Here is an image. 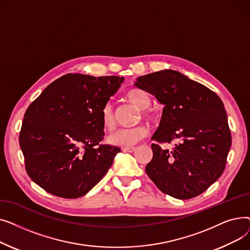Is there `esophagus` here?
<instances>
[{"mask_svg": "<svg viewBox=\"0 0 250 250\" xmlns=\"http://www.w3.org/2000/svg\"><path fill=\"white\" fill-rule=\"evenodd\" d=\"M124 152H128V153H132V152H134L135 150H136V148H134V147H129V148H123L122 149Z\"/></svg>", "mask_w": 250, "mask_h": 250, "instance_id": "1", "label": "esophagus"}]
</instances>
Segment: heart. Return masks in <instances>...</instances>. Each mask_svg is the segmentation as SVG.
Returning a JSON list of instances; mask_svg holds the SVG:
<instances>
[{
	"instance_id": "obj_1",
	"label": "heart",
	"mask_w": 250,
	"mask_h": 250,
	"mask_svg": "<svg viewBox=\"0 0 250 250\" xmlns=\"http://www.w3.org/2000/svg\"><path fill=\"white\" fill-rule=\"evenodd\" d=\"M126 99L142 110V116L145 121L153 123L155 116L147 109L151 105V99L145 91L133 88L126 92ZM101 124L105 130H112L116 126V117L110 103H106L101 109ZM148 127L146 125H138L133 128H121L115 130L108 137V142L113 146L128 148L134 146L139 141L148 136Z\"/></svg>"
}]
</instances>
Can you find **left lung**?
Masks as SVG:
<instances>
[{"mask_svg":"<svg viewBox=\"0 0 250 250\" xmlns=\"http://www.w3.org/2000/svg\"><path fill=\"white\" fill-rule=\"evenodd\" d=\"M135 85L164 105L158 143L177 141L171 150L152 144L146 173L162 192L179 200L203 193L222 175L231 148L227 113L220 97L173 70L141 76Z\"/></svg>","mask_w":250,"mask_h":250,"instance_id":"left-lung-1","label":"left lung"}]
</instances>
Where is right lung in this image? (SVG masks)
Returning <instances> with one entry per match:
<instances>
[{
    "label": "right lung",
    "mask_w": 250,
    "mask_h": 250,
    "mask_svg": "<svg viewBox=\"0 0 250 250\" xmlns=\"http://www.w3.org/2000/svg\"><path fill=\"white\" fill-rule=\"evenodd\" d=\"M124 77L67 74L28 106L19 135L25 168L45 191L77 199L106 174L121 149L102 145L101 109Z\"/></svg>",
    "instance_id": "add662e5"
}]
</instances>
